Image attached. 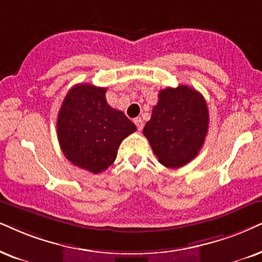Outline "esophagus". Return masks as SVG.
<instances>
[{
	"label": "esophagus",
	"mask_w": 262,
	"mask_h": 262,
	"mask_svg": "<svg viewBox=\"0 0 262 262\" xmlns=\"http://www.w3.org/2000/svg\"><path fill=\"white\" fill-rule=\"evenodd\" d=\"M134 123H135V125H137V127H138L139 130H141L142 127H144V122H142L141 118H135Z\"/></svg>",
	"instance_id": "34e87169"
}]
</instances>
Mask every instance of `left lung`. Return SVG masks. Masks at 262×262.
Listing matches in <instances>:
<instances>
[{
	"mask_svg": "<svg viewBox=\"0 0 262 262\" xmlns=\"http://www.w3.org/2000/svg\"><path fill=\"white\" fill-rule=\"evenodd\" d=\"M209 125L207 102L201 93L188 87L162 89L144 133L158 162L180 168L201 151Z\"/></svg>",
	"mask_w": 262,
	"mask_h": 262,
	"instance_id": "left-lung-1",
	"label": "left lung"
}]
</instances>
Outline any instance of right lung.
Wrapping results in <instances>:
<instances>
[{
	"instance_id": "obj_1",
	"label": "right lung",
	"mask_w": 262,
	"mask_h": 262,
	"mask_svg": "<svg viewBox=\"0 0 262 262\" xmlns=\"http://www.w3.org/2000/svg\"><path fill=\"white\" fill-rule=\"evenodd\" d=\"M106 88L76 84L62 101L57 120L62 154L82 169L99 174L114 163L122 140L137 127L107 104Z\"/></svg>"
}]
</instances>
